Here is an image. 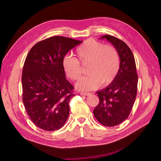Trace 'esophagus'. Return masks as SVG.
<instances>
[{"label":"esophagus","instance_id":"1","mask_svg":"<svg viewBox=\"0 0 161 161\" xmlns=\"http://www.w3.org/2000/svg\"><path fill=\"white\" fill-rule=\"evenodd\" d=\"M80 94L81 95H89L91 93H86V92H80Z\"/></svg>","mask_w":161,"mask_h":161}]
</instances>
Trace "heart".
<instances>
[{
  "mask_svg": "<svg viewBox=\"0 0 161 161\" xmlns=\"http://www.w3.org/2000/svg\"><path fill=\"white\" fill-rule=\"evenodd\" d=\"M77 59L65 56L62 67L66 76L72 80L81 77V64H87L86 77L81 78L75 84L78 91H90L96 89L102 84L107 86L113 82L119 69V58L117 50L111 46L89 39L76 49Z\"/></svg>",
  "mask_w": 161,
  "mask_h": 161,
  "instance_id": "1",
  "label": "heart"
}]
</instances>
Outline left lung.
Here are the masks:
<instances>
[{
	"instance_id": "obj_1",
	"label": "left lung",
	"mask_w": 161,
	"mask_h": 161,
	"mask_svg": "<svg viewBox=\"0 0 161 161\" xmlns=\"http://www.w3.org/2000/svg\"><path fill=\"white\" fill-rule=\"evenodd\" d=\"M100 39H106L115 47L120 64L113 82L97 91L100 102L93 114L102 125L114 126L124 122L130 114L137 94L138 75L134 56L124 42L111 35H104Z\"/></svg>"
}]
</instances>
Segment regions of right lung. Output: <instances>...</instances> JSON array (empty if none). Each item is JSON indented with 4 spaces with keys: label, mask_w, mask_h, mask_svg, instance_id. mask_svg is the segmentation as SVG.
Wrapping results in <instances>:
<instances>
[{
    "label": "right lung",
    "mask_w": 161,
    "mask_h": 161,
    "mask_svg": "<svg viewBox=\"0 0 161 161\" xmlns=\"http://www.w3.org/2000/svg\"><path fill=\"white\" fill-rule=\"evenodd\" d=\"M82 41L55 36L30 50L22 73L23 102L37 127L53 131L62 127L69 115L73 86L66 78L62 59Z\"/></svg>",
    "instance_id": "obj_1"
}]
</instances>
